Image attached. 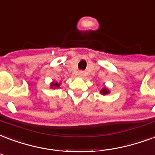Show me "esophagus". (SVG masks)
Instances as JSON below:
<instances>
[{
	"label": "esophagus",
	"mask_w": 155,
	"mask_h": 155,
	"mask_svg": "<svg viewBox=\"0 0 155 155\" xmlns=\"http://www.w3.org/2000/svg\"><path fill=\"white\" fill-rule=\"evenodd\" d=\"M77 75L78 76H80V77H83V76L84 75V72L83 71H78Z\"/></svg>",
	"instance_id": "obj_1"
}]
</instances>
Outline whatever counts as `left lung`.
<instances>
[{
  "instance_id": "obj_1",
  "label": "left lung",
  "mask_w": 155,
  "mask_h": 155,
  "mask_svg": "<svg viewBox=\"0 0 155 155\" xmlns=\"http://www.w3.org/2000/svg\"><path fill=\"white\" fill-rule=\"evenodd\" d=\"M100 93L102 94V95H106V94H108V93H110V90L108 89V88H102L101 91H100Z\"/></svg>"
}]
</instances>
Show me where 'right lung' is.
I'll return each instance as SVG.
<instances>
[{
    "label": "right lung",
    "instance_id": "1",
    "mask_svg": "<svg viewBox=\"0 0 155 155\" xmlns=\"http://www.w3.org/2000/svg\"><path fill=\"white\" fill-rule=\"evenodd\" d=\"M59 86H60V84L58 83H51V84H50V88H59Z\"/></svg>",
    "mask_w": 155,
    "mask_h": 155
}]
</instances>
